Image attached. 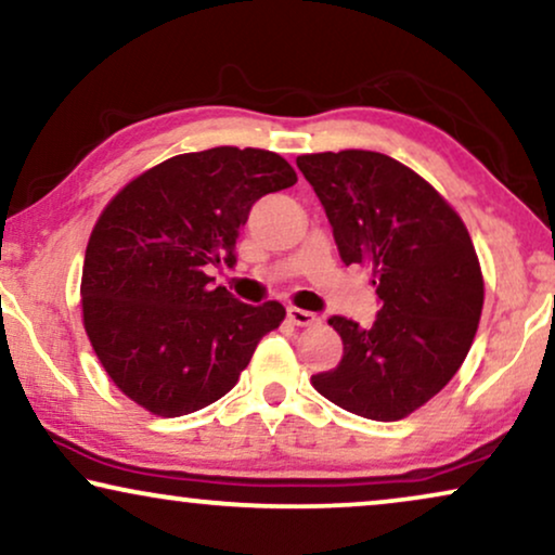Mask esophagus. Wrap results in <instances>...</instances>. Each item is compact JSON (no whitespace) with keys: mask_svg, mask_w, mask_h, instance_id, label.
<instances>
[{"mask_svg":"<svg viewBox=\"0 0 555 555\" xmlns=\"http://www.w3.org/2000/svg\"><path fill=\"white\" fill-rule=\"evenodd\" d=\"M287 321L293 325H315L321 318L315 313H308V310H300V308H287Z\"/></svg>","mask_w":555,"mask_h":555,"instance_id":"esophagus-1","label":"esophagus"}]
</instances>
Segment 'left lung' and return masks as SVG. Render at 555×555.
Segmentation results:
<instances>
[{"instance_id":"left-lung-1","label":"left lung","mask_w":555,"mask_h":555,"mask_svg":"<svg viewBox=\"0 0 555 555\" xmlns=\"http://www.w3.org/2000/svg\"><path fill=\"white\" fill-rule=\"evenodd\" d=\"M346 264L374 268L378 313L361 328L328 325L344 340L336 369L313 376L318 393L346 412L397 422L457 374L482 313V272L450 204L397 158L376 151L298 156Z\"/></svg>"}]
</instances>
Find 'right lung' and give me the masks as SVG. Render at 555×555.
I'll return each instance as SVG.
<instances>
[{
    "label": "right lung",
    "instance_id": "1",
    "mask_svg": "<svg viewBox=\"0 0 555 555\" xmlns=\"http://www.w3.org/2000/svg\"><path fill=\"white\" fill-rule=\"evenodd\" d=\"M293 166L262 149L181 154L120 189L90 234L82 323L113 384L158 416L192 414L237 384L280 302L247 306L209 268L237 264L240 227Z\"/></svg>",
    "mask_w": 555,
    "mask_h": 555
}]
</instances>
